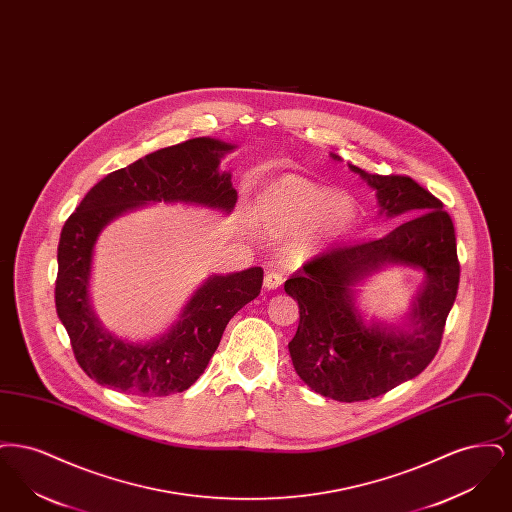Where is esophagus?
I'll list each match as a JSON object with an SVG mask.
<instances>
[{
	"label": "esophagus",
	"mask_w": 512,
	"mask_h": 512,
	"mask_svg": "<svg viewBox=\"0 0 512 512\" xmlns=\"http://www.w3.org/2000/svg\"><path fill=\"white\" fill-rule=\"evenodd\" d=\"M284 284V274L278 272V270H268L265 274V288L268 290H276Z\"/></svg>",
	"instance_id": "obj_1"
}]
</instances>
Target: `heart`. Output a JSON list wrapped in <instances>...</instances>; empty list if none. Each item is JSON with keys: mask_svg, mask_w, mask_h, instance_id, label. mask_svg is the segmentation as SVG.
<instances>
[{"mask_svg": "<svg viewBox=\"0 0 512 512\" xmlns=\"http://www.w3.org/2000/svg\"><path fill=\"white\" fill-rule=\"evenodd\" d=\"M257 211L278 234H293L311 226L309 242L338 238L355 220V205L349 197L299 176H286L270 184L259 195Z\"/></svg>", "mask_w": 512, "mask_h": 512, "instance_id": "heart-1", "label": "heart"}]
</instances>
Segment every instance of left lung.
I'll list each match as a JSON object with an SVG mask.
<instances>
[{
  "instance_id": "1",
  "label": "left lung",
  "mask_w": 512,
  "mask_h": 512,
  "mask_svg": "<svg viewBox=\"0 0 512 512\" xmlns=\"http://www.w3.org/2000/svg\"><path fill=\"white\" fill-rule=\"evenodd\" d=\"M349 169L376 190L380 213L414 217L384 238L328 247L284 284L299 303V326L288 345L293 368L311 390L343 403L378 397L432 363L461 278L455 226L436 195L411 176ZM384 264L427 272L407 333L368 327L352 303L350 286Z\"/></svg>"
}]
</instances>
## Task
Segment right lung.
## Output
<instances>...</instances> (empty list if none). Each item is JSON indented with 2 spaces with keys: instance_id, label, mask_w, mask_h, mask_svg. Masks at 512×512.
<instances>
[{
  "instance_id": "right-lung-1",
  "label": "right lung",
  "mask_w": 512,
  "mask_h": 512,
  "mask_svg": "<svg viewBox=\"0 0 512 512\" xmlns=\"http://www.w3.org/2000/svg\"><path fill=\"white\" fill-rule=\"evenodd\" d=\"M232 149L213 138H192L149 153L99 180L65 222L57 247L55 307L76 363L101 386L138 397L188 390L209 365L230 318L261 293V267L209 278L171 332L147 345L103 330L90 305L92 251L101 228L149 201L232 211L238 194L230 172L219 171L220 157Z\"/></svg>"
}]
</instances>
